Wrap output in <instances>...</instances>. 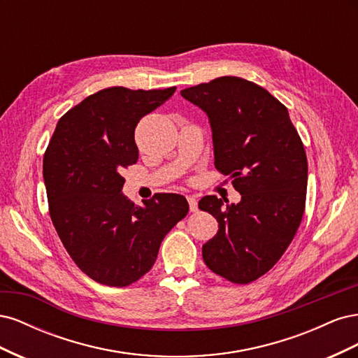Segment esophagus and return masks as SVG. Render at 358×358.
Here are the masks:
<instances>
[{
	"label": "esophagus",
	"instance_id": "obj_1",
	"mask_svg": "<svg viewBox=\"0 0 358 358\" xmlns=\"http://www.w3.org/2000/svg\"><path fill=\"white\" fill-rule=\"evenodd\" d=\"M188 203H189V210H191V212H197L199 204H197L196 196H189V197H188Z\"/></svg>",
	"mask_w": 358,
	"mask_h": 358
}]
</instances>
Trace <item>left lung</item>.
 <instances>
[{
  "label": "left lung",
  "mask_w": 358,
  "mask_h": 358,
  "mask_svg": "<svg viewBox=\"0 0 358 358\" xmlns=\"http://www.w3.org/2000/svg\"><path fill=\"white\" fill-rule=\"evenodd\" d=\"M180 95L208 113L215 167L242 194L237 204L224 206L215 196L200 200L199 208L220 224L203 245V259L230 282L249 284L279 262L301 222L305 146L287 107L254 82L222 76Z\"/></svg>",
  "instance_id": "left-lung-1"
}]
</instances>
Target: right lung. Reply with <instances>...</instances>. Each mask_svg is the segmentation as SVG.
Segmentation results:
<instances>
[{
    "instance_id": "add662e5",
    "label": "right lung",
    "mask_w": 358,
    "mask_h": 358,
    "mask_svg": "<svg viewBox=\"0 0 358 358\" xmlns=\"http://www.w3.org/2000/svg\"><path fill=\"white\" fill-rule=\"evenodd\" d=\"M175 91L101 90L59 119L48 145L43 178L50 220L76 266L95 282H137L154 266L166 234L189 210L179 194L158 192L140 208L121 192V173L138 159V121Z\"/></svg>"
}]
</instances>
